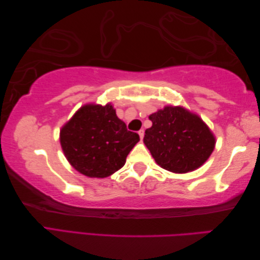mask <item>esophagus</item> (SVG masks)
I'll return each instance as SVG.
<instances>
[{"label": "esophagus", "instance_id": "34e87169", "mask_svg": "<svg viewBox=\"0 0 260 260\" xmlns=\"http://www.w3.org/2000/svg\"><path fill=\"white\" fill-rule=\"evenodd\" d=\"M139 135L141 137V140H143V137H144V129H140L139 131Z\"/></svg>", "mask_w": 260, "mask_h": 260}]
</instances>
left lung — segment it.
Here are the masks:
<instances>
[{
  "label": "left lung",
  "instance_id": "left-lung-1",
  "mask_svg": "<svg viewBox=\"0 0 260 260\" xmlns=\"http://www.w3.org/2000/svg\"><path fill=\"white\" fill-rule=\"evenodd\" d=\"M152 127L144 144L159 167L174 173L200 168L213 152L215 139L206 123L180 106H167L150 115Z\"/></svg>",
  "mask_w": 260,
  "mask_h": 260
}]
</instances>
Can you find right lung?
Here are the masks:
<instances>
[{
  "label": "right lung",
  "mask_w": 260,
  "mask_h": 260,
  "mask_svg": "<svg viewBox=\"0 0 260 260\" xmlns=\"http://www.w3.org/2000/svg\"><path fill=\"white\" fill-rule=\"evenodd\" d=\"M139 141V134L126 128L110 104L85 105L60 131L64 156L89 178H107L123 168Z\"/></svg>",
  "instance_id": "right-lung-1"
}]
</instances>
